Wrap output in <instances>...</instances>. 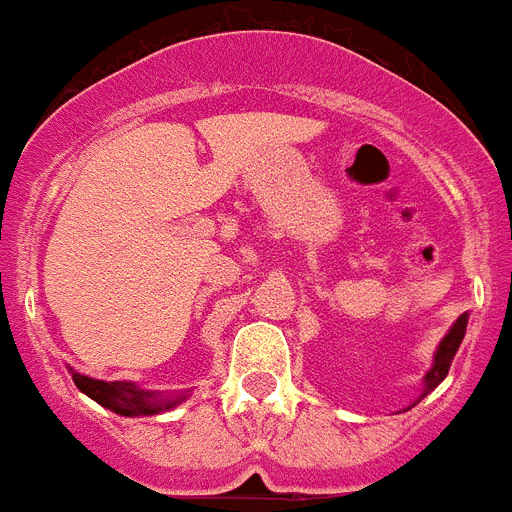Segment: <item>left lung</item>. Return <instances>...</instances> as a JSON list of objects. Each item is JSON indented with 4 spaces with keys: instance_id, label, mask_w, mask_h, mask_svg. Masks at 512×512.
I'll list each match as a JSON object with an SVG mask.
<instances>
[{
    "instance_id": "obj_1",
    "label": "left lung",
    "mask_w": 512,
    "mask_h": 512,
    "mask_svg": "<svg viewBox=\"0 0 512 512\" xmlns=\"http://www.w3.org/2000/svg\"><path fill=\"white\" fill-rule=\"evenodd\" d=\"M464 333H467V315H459V320L451 325L449 333H446V336H443V341L438 343L436 356H433L431 372L425 374V379H423V395H420V397H425L428 392L436 390L438 384L446 379L451 361H454L456 351H459L461 341H464Z\"/></svg>"
}]
</instances>
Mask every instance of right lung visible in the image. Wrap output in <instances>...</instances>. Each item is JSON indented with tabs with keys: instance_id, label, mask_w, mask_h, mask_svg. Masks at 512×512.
<instances>
[{
	"instance_id": "right-lung-1",
	"label": "right lung",
	"mask_w": 512,
	"mask_h": 512,
	"mask_svg": "<svg viewBox=\"0 0 512 512\" xmlns=\"http://www.w3.org/2000/svg\"><path fill=\"white\" fill-rule=\"evenodd\" d=\"M71 377H74V384L84 395H89L94 402H99L102 408L112 410V413L125 415V418L158 415L164 413V410H171L174 405H179L184 400V397L169 400L161 392L140 390L138 384L133 382H102V379L84 377L79 372H71Z\"/></svg>"
}]
</instances>
